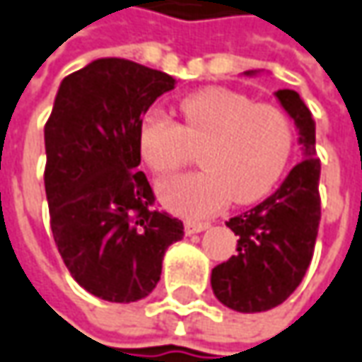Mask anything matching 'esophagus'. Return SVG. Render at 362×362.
<instances>
[{
  "label": "esophagus",
  "instance_id": "obj_1",
  "mask_svg": "<svg viewBox=\"0 0 362 362\" xmlns=\"http://www.w3.org/2000/svg\"><path fill=\"white\" fill-rule=\"evenodd\" d=\"M206 228H210V222H196V220H188V222L184 224V230H186L188 236H190V234H198V232L206 230Z\"/></svg>",
  "mask_w": 362,
  "mask_h": 362
}]
</instances>
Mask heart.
<instances>
[{"label":"heart","mask_w":362,"mask_h":362,"mask_svg":"<svg viewBox=\"0 0 362 362\" xmlns=\"http://www.w3.org/2000/svg\"><path fill=\"white\" fill-rule=\"evenodd\" d=\"M178 124L150 110L140 124V154L158 174L194 160L204 170L160 182L158 196L182 216H210L228 200L250 204L267 196L286 168L294 148L288 116L272 104L226 88H206L184 98Z\"/></svg>","instance_id":"1"}]
</instances>
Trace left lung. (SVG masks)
I'll list each match as a JSON object with an SVG mask.
<instances>
[{
	"mask_svg": "<svg viewBox=\"0 0 362 362\" xmlns=\"http://www.w3.org/2000/svg\"><path fill=\"white\" fill-rule=\"evenodd\" d=\"M276 98L298 128L305 160L264 202L226 222L238 236V255L212 268L210 282L220 303L238 313L282 305L305 279L317 243L320 160L315 158V122L294 90H279Z\"/></svg>",
	"mask_w": 362,
	"mask_h": 362,
	"instance_id": "8db88e82",
	"label": "left lung"
}]
</instances>
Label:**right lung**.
Listing matches in <instances>:
<instances>
[{
    "instance_id": "1",
    "label": "right lung",
    "mask_w": 362,
    "mask_h": 362,
    "mask_svg": "<svg viewBox=\"0 0 362 362\" xmlns=\"http://www.w3.org/2000/svg\"><path fill=\"white\" fill-rule=\"evenodd\" d=\"M174 78L104 57L64 78L45 122V196L74 281L110 303H136L160 281L182 220L156 210L140 166V124Z\"/></svg>"
}]
</instances>
